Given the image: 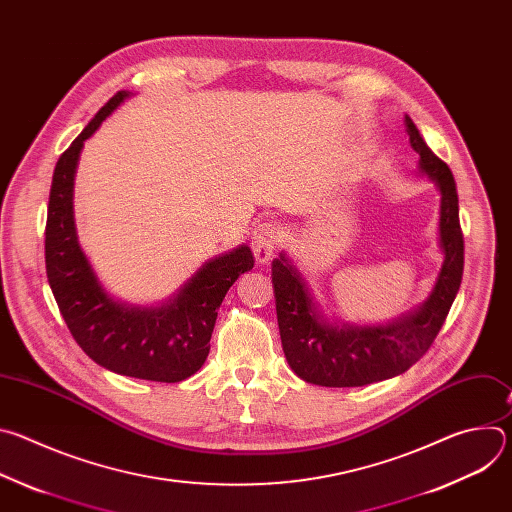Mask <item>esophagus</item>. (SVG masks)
Instances as JSON below:
<instances>
[{
  "label": "esophagus",
  "instance_id": "obj_1",
  "mask_svg": "<svg viewBox=\"0 0 512 512\" xmlns=\"http://www.w3.org/2000/svg\"><path fill=\"white\" fill-rule=\"evenodd\" d=\"M279 243V231L271 223H261L251 235V249L259 263H267Z\"/></svg>",
  "mask_w": 512,
  "mask_h": 512
}]
</instances>
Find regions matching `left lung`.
Wrapping results in <instances>:
<instances>
[{"mask_svg":"<svg viewBox=\"0 0 512 512\" xmlns=\"http://www.w3.org/2000/svg\"><path fill=\"white\" fill-rule=\"evenodd\" d=\"M411 148L419 168L442 194L440 247L444 263L429 298L385 326H334L324 320L310 289L281 253L271 263V281L281 346L291 371L322 387H362L405 373L429 350L456 300L464 273V237L458 216V190L452 170L423 141L405 115Z\"/></svg>","mask_w":512,"mask_h":512,"instance_id":"1","label":"left lung"}]
</instances>
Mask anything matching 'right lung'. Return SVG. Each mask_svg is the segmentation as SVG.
Here are the masks:
<instances>
[{"mask_svg":"<svg viewBox=\"0 0 512 512\" xmlns=\"http://www.w3.org/2000/svg\"><path fill=\"white\" fill-rule=\"evenodd\" d=\"M127 97V91L113 95L56 162L46 218V275L72 338L89 358L117 375L178 383L204 364L218 308L237 277L253 269L255 259L241 245L204 263L158 308L121 304L103 289L79 245L72 188L85 139Z\"/></svg>","mask_w":512,"mask_h":512,"instance_id":"1","label":"right lung"}]
</instances>
